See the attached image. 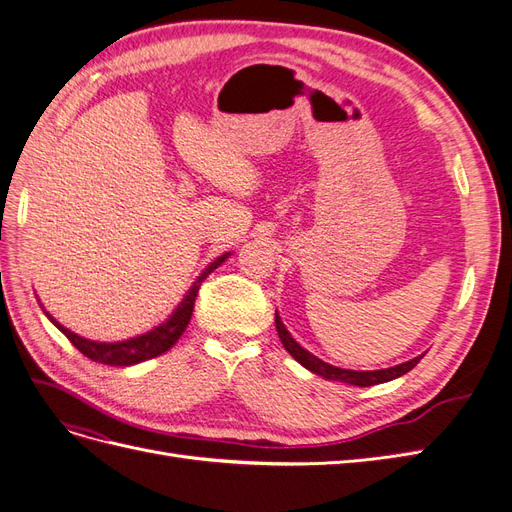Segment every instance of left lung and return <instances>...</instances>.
Segmentation results:
<instances>
[{
	"label": "left lung",
	"mask_w": 512,
	"mask_h": 512,
	"mask_svg": "<svg viewBox=\"0 0 512 512\" xmlns=\"http://www.w3.org/2000/svg\"><path fill=\"white\" fill-rule=\"evenodd\" d=\"M275 329H277V335H280L282 344L290 352L292 359L299 361L305 369L314 371V374L327 378V380H337V382H346V384H354V386H374V384L395 380L399 376L408 374V371L425 356V354L414 356V359L401 363V365H395V367H389V369H376V371L342 369V367H335V365H329V363L320 361L318 356H314L312 352H307L305 348H301L297 342H294L292 335L286 331L284 322L280 320V316H277V312H275Z\"/></svg>",
	"instance_id": "8db88e82"
}]
</instances>
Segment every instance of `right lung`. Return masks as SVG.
Instances as JSON below:
<instances>
[{"label": "right lung", "mask_w": 512, "mask_h": 512, "mask_svg": "<svg viewBox=\"0 0 512 512\" xmlns=\"http://www.w3.org/2000/svg\"><path fill=\"white\" fill-rule=\"evenodd\" d=\"M230 254H224L220 258H215L211 265L198 275V280L192 284V288L185 294L183 301L179 303V307L175 309L173 314L166 322H162L160 327L147 331L145 335H138L132 339H126V342H115V344H102V342H91V339H85L81 335H76L72 331H68L66 327H61L59 322H55L49 312H44L49 316V320L55 324V327L64 333L74 348H79V352H83L87 359L96 361V363H104V365H119V367H128V365H136V363H143L147 359H153V356H160L166 350L173 348L177 344V339L183 335L185 327H188V322L192 318L194 312V301H196V294L200 284L207 280V275L218 269L222 262L228 258Z\"/></svg>", "instance_id": "right-lung-1"}]
</instances>
